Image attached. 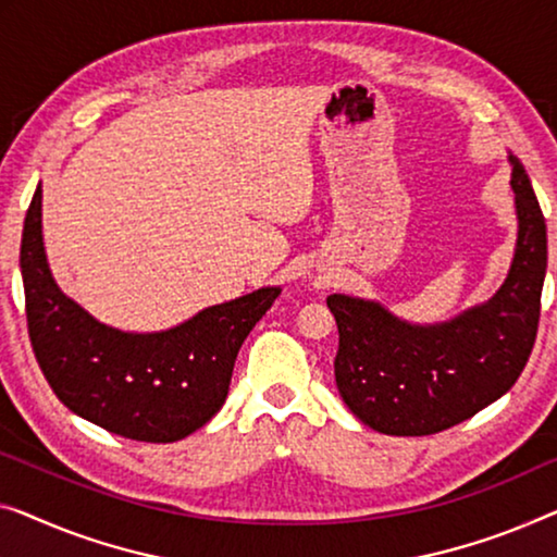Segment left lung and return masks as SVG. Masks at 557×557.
<instances>
[{"label":"left lung","instance_id":"left-lung-1","mask_svg":"<svg viewBox=\"0 0 557 557\" xmlns=\"http://www.w3.org/2000/svg\"><path fill=\"white\" fill-rule=\"evenodd\" d=\"M508 162L518 239L491 300L414 325L375 300L327 297L339 332L335 383L362 425L383 435L440 433L503 397L525 368L541 320L547 232L525 168L512 152Z\"/></svg>","mask_w":557,"mask_h":557}]
</instances>
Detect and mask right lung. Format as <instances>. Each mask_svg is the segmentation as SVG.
I'll return each instance as SVG.
<instances>
[{"mask_svg":"<svg viewBox=\"0 0 557 557\" xmlns=\"http://www.w3.org/2000/svg\"><path fill=\"white\" fill-rule=\"evenodd\" d=\"M20 268L27 327L49 387L74 414L114 435L174 443L225 405L250 330L282 293L260 287L160 332H124L66 297L41 239V185L24 218Z\"/></svg>","mask_w":557,"mask_h":557,"instance_id":"right-lung-1","label":"right lung"}]
</instances>
